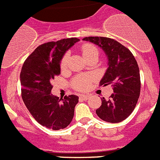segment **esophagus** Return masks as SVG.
Returning a JSON list of instances; mask_svg holds the SVG:
<instances>
[{"label": "esophagus", "mask_w": 160, "mask_h": 160, "mask_svg": "<svg viewBox=\"0 0 160 160\" xmlns=\"http://www.w3.org/2000/svg\"><path fill=\"white\" fill-rule=\"evenodd\" d=\"M79 98L82 100H87L90 98V95H86V94H81L79 96Z\"/></svg>", "instance_id": "obj_1"}]
</instances>
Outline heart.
Returning <instances> with one entry per match:
<instances>
[{
    "instance_id": "heart-1",
    "label": "heart",
    "mask_w": 160,
    "mask_h": 160,
    "mask_svg": "<svg viewBox=\"0 0 160 160\" xmlns=\"http://www.w3.org/2000/svg\"><path fill=\"white\" fill-rule=\"evenodd\" d=\"M83 57L87 60L89 58H91L93 56H98V50L95 46H92V45H89V44H86L82 46L81 49ZM68 59H69V53H65L64 56L62 57V60H61L60 66L62 70L66 69V66H67ZM94 79V76L92 75H80L78 77L74 78L73 80V87L75 90H80V91H83V90H87L90 88V82Z\"/></svg>"
}]
</instances>
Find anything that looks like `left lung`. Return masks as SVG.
I'll list each match as a JSON object with an SVG mask.
<instances>
[{
    "mask_svg": "<svg viewBox=\"0 0 160 160\" xmlns=\"http://www.w3.org/2000/svg\"><path fill=\"white\" fill-rule=\"evenodd\" d=\"M82 40L102 48L108 59V68L100 86L111 84L114 93L109 99L101 98L102 105L96 114L106 122H122L134 111L140 94V74L136 60L128 48L111 38L87 37Z\"/></svg>",
    "mask_w": 160,
    "mask_h": 160,
    "instance_id": "left-lung-1",
    "label": "left lung"
}]
</instances>
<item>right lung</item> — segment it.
<instances>
[{"label": "right lung", "mask_w": 160, "mask_h": 160, "mask_svg": "<svg viewBox=\"0 0 160 160\" xmlns=\"http://www.w3.org/2000/svg\"><path fill=\"white\" fill-rule=\"evenodd\" d=\"M79 41L65 38L38 46L25 61L20 78L25 105L38 123L49 128L64 129L71 122L78 97L59 98L51 94V85L61 73L60 62L65 53Z\"/></svg>", "instance_id": "obj_1"}]
</instances>
